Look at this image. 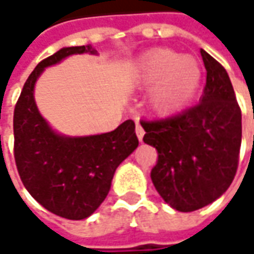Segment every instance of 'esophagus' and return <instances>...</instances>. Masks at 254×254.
I'll list each match as a JSON object with an SVG mask.
<instances>
[{"label":"esophagus","mask_w":254,"mask_h":254,"mask_svg":"<svg viewBox=\"0 0 254 254\" xmlns=\"http://www.w3.org/2000/svg\"><path fill=\"white\" fill-rule=\"evenodd\" d=\"M136 134H137V139L139 140H143V136H144V129H143V127H141L140 124L137 122L136 124Z\"/></svg>","instance_id":"esophagus-1"}]
</instances>
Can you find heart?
<instances>
[{
    "instance_id": "heart-1",
    "label": "heart",
    "mask_w": 254,
    "mask_h": 254,
    "mask_svg": "<svg viewBox=\"0 0 254 254\" xmlns=\"http://www.w3.org/2000/svg\"><path fill=\"white\" fill-rule=\"evenodd\" d=\"M136 79L143 86H153V104L157 110L170 113L194 96L201 80V69L196 60L171 50H156L139 62Z\"/></svg>"
}]
</instances>
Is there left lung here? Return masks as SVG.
Instances as JSON below:
<instances>
[{"label": "left lung", "instance_id": "obj_1", "mask_svg": "<svg viewBox=\"0 0 254 254\" xmlns=\"http://www.w3.org/2000/svg\"><path fill=\"white\" fill-rule=\"evenodd\" d=\"M200 54L207 70L200 103L167 118L140 121L143 140L158 154L153 185L184 213L213 203L228 189L242 141V113L228 73L204 50Z\"/></svg>", "mask_w": 254, "mask_h": 254}]
</instances>
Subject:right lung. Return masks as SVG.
<instances>
[{"mask_svg": "<svg viewBox=\"0 0 254 254\" xmlns=\"http://www.w3.org/2000/svg\"><path fill=\"white\" fill-rule=\"evenodd\" d=\"M83 53L94 54L96 50L66 47L39 62L13 111V157L19 177L33 199L68 220H83L97 210L110 192L115 170L139 144L132 120L113 132L86 137L60 136L43 120L33 97L37 77L46 66Z\"/></svg>", "mask_w": 254, "mask_h": 254, "instance_id": "add662e5", "label": "right lung"}]
</instances>
